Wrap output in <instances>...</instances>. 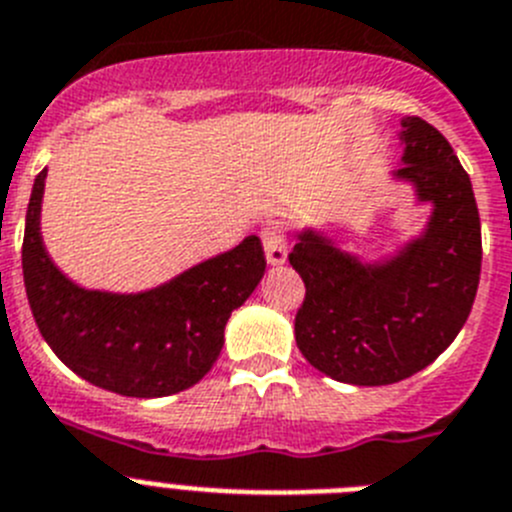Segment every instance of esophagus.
<instances>
[{
  "label": "esophagus",
  "mask_w": 512,
  "mask_h": 512,
  "mask_svg": "<svg viewBox=\"0 0 512 512\" xmlns=\"http://www.w3.org/2000/svg\"><path fill=\"white\" fill-rule=\"evenodd\" d=\"M262 245L270 265H283L288 260V229L283 222H267L262 227Z\"/></svg>",
  "instance_id": "esophagus-1"
}]
</instances>
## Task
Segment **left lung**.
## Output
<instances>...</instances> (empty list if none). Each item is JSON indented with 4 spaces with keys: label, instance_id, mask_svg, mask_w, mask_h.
<instances>
[{
    "label": "left lung",
    "instance_id": "left-lung-1",
    "mask_svg": "<svg viewBox=\"0 0 512 512\" xmlns=\"http://www.w3.org/2000/svg\"><path fill=\"white\" fill-rule=\"evenodd\" d=\"M400 168L416 206H431L421 234L377 260L336 247L306 227L288 255L306 283L296 344L308 365L349 385H393L428 367L462 331L482 267L472 181L446 137L421 117L400 119Z\"/></svg>",
    "mask_w": 512,
    "mask_h": 512
}]
</instances>
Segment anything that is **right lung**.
<instances>
[{"label": "right lung", "instance_id": "right-lung-1", "mask_svg": "<svg viewBox=\"0 0 512 512\" xmlns=\"http://www.w3.org/2000/svg\"><path fill=\"white\" fill-rule=\"evenodd\" d=\"M45 176L32 183L22 242L27 301L40 334L68 370L127 398L181 393L214 367L224 326L265 275L260 237L250 234L140 293L89 290L50 260L40 234Z\"/></svg>", "mask_w": 512, "mask_h": 512}]
</instances>
